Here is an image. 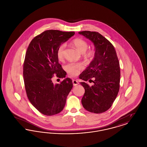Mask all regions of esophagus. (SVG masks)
<instances>
[{"label":"esophagus","instance_id":"1","mask_svg":"<svg viewBox=\"0 0 147 147\" xmlns=\"http://www.w3.org/2000/svg\"><path fill=\"white\" fill-rule=\"evenodd\" d=\"M72 82H73V84L74 86H76L77 85L79 84V82L77 81V80H73Z\"/></svg>","mask_w":147,"mask_h":147}]
</instances>
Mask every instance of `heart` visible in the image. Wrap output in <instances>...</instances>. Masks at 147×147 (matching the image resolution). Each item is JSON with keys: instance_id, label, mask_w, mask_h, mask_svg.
<instances>
[{"instance_id": "1", "label": "heart", "mask_w": 147, "mask_h": 147, "mask_svg": "<svg viewBox=\"0 0 147 147\" xmlns=\"http://www.w3.org/2000/svg\"><path fill=\"white\" fill-rule=\"evenodd\" d=\"M71 43L79 52L82 53L85 57L91 58L95 55V51L94 49L87 50L88 48V43L84 39L81 38H75L72 41ZM65 47L66 45L65 43H62L58 47L57 50V56L59 60L63 59ZM84 67V64L82 63L71 62L67 64L65 68L69 75L74 77L78 74L80 70L83 69Z\"/></svg>"}]
</instances>
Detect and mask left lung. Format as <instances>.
<instances>
[{
    "label": "left lung",
    "mask_w": 147,
    "mask_h": 147,
    "mask_svg": "<svg viewBox=\"0 0 147 147\" xmlns=\"http://www.w3.org/2000/svg\"><path fill=\"white\" fill-rule=\"evenodd\" d=\"M79 34L91 41L95 49L93 60L79 76L85 81L80 83L85 89L82 103L89 112L103 113L111 107L119 92L121 76L119 59L112 43L98 32L84 31ZM93 77L94 81L91 80ZM88 80H91L94 85L90 87L85 82Z\"/></svg>",
    "instance_id": "left-lung-1"
}]
</instances>
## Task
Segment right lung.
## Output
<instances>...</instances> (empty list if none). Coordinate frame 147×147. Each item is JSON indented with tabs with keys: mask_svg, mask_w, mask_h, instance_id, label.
<instances>
[{
	"mask_svg": "<svg viewBox=\"0 0 147 147\" xmlns=\"http://www.w3.org/2000/svg\"><path fill=\"white\" fill-rule=\"evenodd\" d=\"M75 34L49 30L35 37L28 45L23 66L25 90L31 104L42 114L52 116L63 110L66 99L73 88L71 79L67 78L54 84L52 78L67 74L58 62L59 46Z\"/></svg>",
	"mask_w": 147,
	"mask_h": 147,
	"instance_id": "right-lung-1",
	"label": "right lung"
}]
</instances>
